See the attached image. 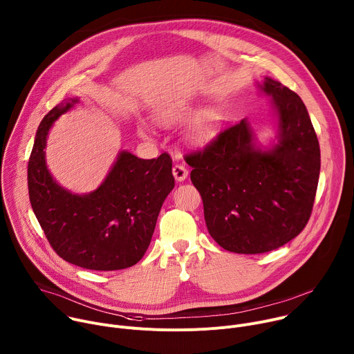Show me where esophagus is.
Here are the masks:
<instances>
[{"label": "esophagus", "mask_w": 354, "mask_h": 354, "mask_svg": "<svg viewBox=\"0 0 354 354\" xmlns=\"http://www.w3.org/2000/svg\"><path fill=\"white\" fill-rule=\"evenodd\" d=\"M172 174H174V176H175V179L178 182H182V180H185L187 178L189 172H187V169L182 164H175L174 168H172Z\"/></svg>", "instance_id": "esophagus-1"}]
</instances>
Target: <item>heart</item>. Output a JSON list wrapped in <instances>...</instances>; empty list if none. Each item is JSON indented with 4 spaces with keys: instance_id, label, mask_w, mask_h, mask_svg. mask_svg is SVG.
<instances>
[{
    "instance_id": "1",
    "label": "heart",
    "mask_w": 354,
    "mask_h": 354,
    "mask_svg": "<svg viewBox=\"0 0 354 354\" xmlns=\"http://www.w3.org/2000/svg\"><path fill=\"white\" fill-rule=\"evenodd\" d=\"M192 109L186 105H180V104H174V105H167L164 108H161L157 113V119L161 124L164 126H174V124H178V123H182V122H186L190 116H192ZM214 131V124L213 122L210 120H206V122H201L197 127L193 129V131L190 133L189 138L192 142L194 144H203L206 142L212 134ZM140 133L141 134H147L148 130L147 127L141 126L140 127Z\"/></svg>"
}]
</instances>
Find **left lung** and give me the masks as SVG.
Instances as JSON below:
<instances>
[{
    "instance_id": "8db88e82",
    "label": "left lung",
    "mask_w": 354,
    "mask_h": 354,
    "mask_svg": "<svg viewBox=\"0 0 354 354\" xmlns=\"http://www.w3.org/2000/svg\"><path fill=\"white\" fill-rule=\"evenodd\" d=\"M277 142L262 149L249 122L220 131L185 161L203 200L209 234L224 249L255 255L277 249L307 225L318 187L321 151L301 97L269 77Z\"/></svg>"
}]
</instances>
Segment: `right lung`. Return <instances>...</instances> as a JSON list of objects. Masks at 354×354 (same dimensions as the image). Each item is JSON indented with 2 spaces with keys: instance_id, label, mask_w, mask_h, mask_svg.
<instances>
[{
  "instance_id": "right-lung-1",
  "label": "right lung",
  "mask_w": 354,
  "mask_h": 354,
  "mask_svg": "<svg viewBox=\"0 0 354 354\" xmlns=\"http://www.w3.org/2000/svg\"><path fill=\"white\" fill-rule=\"evenodd\" d=\"M78 102L66 99L39 124L28 162L33 213L56 254L89 270L136 265L153 238L164 200L175 186L168 154L141 160L122 151L106 179L88 194L62 187L46 167L44 148L53 123Z\"/></svg>"
}]
</instances>
